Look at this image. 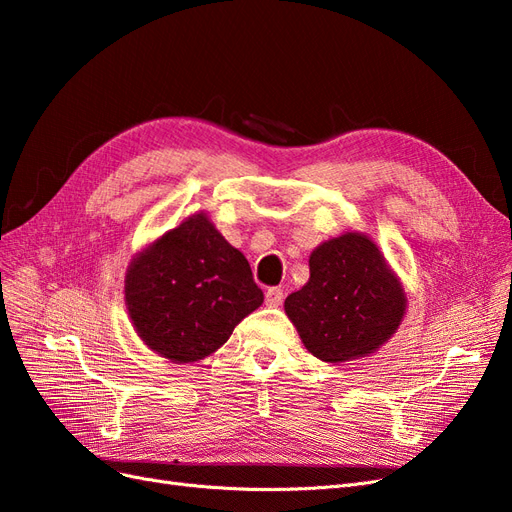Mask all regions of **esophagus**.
Instances as JSON below:
<instances>
[{
	"mask_svg": "<svg viewBox=\"0 0 512 512\" xmlns=\"http://www.w3.org/2000/svg\"><path fill=\"white\" fill-rule=\"evenodd\" d=\"M265 301H267V305H269V307L282 305V301H284V292H282V288H269V290L265 292Z\"/></svg>",
	"mask_w": 512,
	"mask_h": 512,
	"instance_id": "1",
	"label": "esophagus"
}]
</instances>
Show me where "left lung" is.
Instances as JSON below:
<instances>
[{"instance_id": "left-lung-1", "label": "left lung", "mask_w": 512, "mask_h": 512, "mask_svg": "<svg viewBox=\"0 0 512 512\" xmlns=\"http://www.w3.org/2000/svg\"><path fill=\"white\" fill-rule=\"evenodd\" d=\"M408 299L365 232H344L309 254V280L284 301L303 346L324 363L374 354L397 333Z\"/></svg>"}]
</instances>
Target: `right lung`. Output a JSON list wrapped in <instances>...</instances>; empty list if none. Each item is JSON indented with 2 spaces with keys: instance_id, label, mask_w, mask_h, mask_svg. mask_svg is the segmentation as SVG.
I'll list each match as a JSON object with an SVG mask.
<instances>
[{
  "instance_id": "right-lung-1",
  "label": "right lung",
  "mask_w": 512,
  "mask_h": 512,
  "mask_svg": "<svg viewBox=\"0 0 512 512\" xmlns=\"http://www.w3.org/2000/svg\"><path fill=\"white\" fill-rule=\"evenodd\" d=\"M141 342L170 363H194L222 348L265 301L247 258L196 211L145 245L123 280Z\"/></svg>"
}]
</instances>
